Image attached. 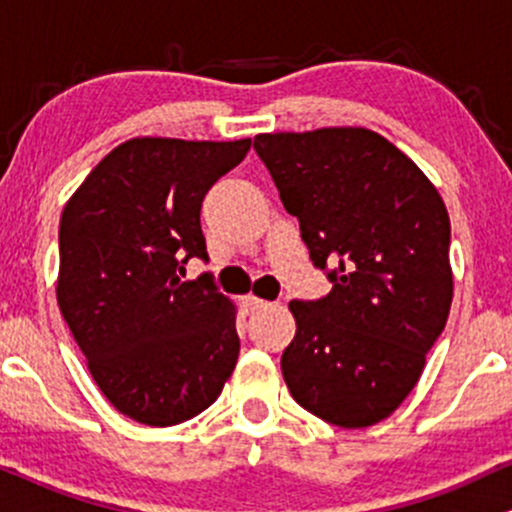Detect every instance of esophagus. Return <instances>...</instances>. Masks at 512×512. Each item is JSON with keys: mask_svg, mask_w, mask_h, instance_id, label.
Returning a JSON list of instances; mask_svg holds the SVG:
<instances>
[{"mask_svg": "<svg viewBox=\"0 0 512 512\" xmlns=\"http://www.w3.org/2000/svg\"><path fill=\"white\" fill-rule=\"evenodd\" d=\"M267 301H262V298H255V296H245V308L250 310V313H257V310H264L267 308Z\"/></svg>", "mask_w": 512, "mask_h": 512, "instance_id": "esophagus-1", "label": "esophagus"}]
</instances>
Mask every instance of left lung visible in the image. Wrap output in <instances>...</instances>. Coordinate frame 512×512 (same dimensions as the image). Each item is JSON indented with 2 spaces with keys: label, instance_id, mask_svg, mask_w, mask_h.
<instances>
[{
  "label": "left lung",
  "instance_id": "1",
  "mask_svg": "<svg viewBox=\"0 0 512 512\" xmlns=\"http://www.w3.org/2000/svg\"><path fill=\"white\" fill-rule=\"evenodd\" d=\"M255 151L332 291L291 301L293 399L342 428L387 419L419 383L452 303L450 216L421 168L363 127L257 134Z\"/></svg>",
  "mask_w": 512,
  "mask_h": 512
}]
</instances>
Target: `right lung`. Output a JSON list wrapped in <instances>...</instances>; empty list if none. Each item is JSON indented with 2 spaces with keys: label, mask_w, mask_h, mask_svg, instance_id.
<instances>
[{
  "label": "right lung",
  "mask_w": 512,
  "mask_h": 512,
  "mask_svg": "<svg viewBox=\"0 0 512 512\" xmlns=\"http://www.w3.org/2000/svg\"><path fill=\"white\" fill-rule=\"evenodd\" d=\"M238 142L137 137L98 163L60 219L57 303L108 402L146 426H175L216 402L236 368V305L211 274L199 211L250 151Z\"/></svg>",
  "instance_id": "right-lung-1"
}]
</instances>
